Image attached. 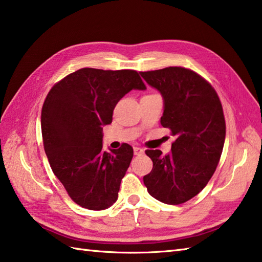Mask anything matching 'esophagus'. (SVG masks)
Returning <instances> with one entry per match:
<instances>
[{
  "instance_id": "1",
  "label": "esophagus",
  "mask_w": 262,
  "mask_h": 262,
  "mask_svg": "<svg viewBox=\"0 0 262 262\" xmlns=\"http://www.w3.org/2000/svg\"><path fill=\"white\" fill-rule=\"evenodd\" d=\"M133 151H135V155H141L145 152V150H143V149L140 147H135L133 148Z\"/></svg>"
}]
</instances>
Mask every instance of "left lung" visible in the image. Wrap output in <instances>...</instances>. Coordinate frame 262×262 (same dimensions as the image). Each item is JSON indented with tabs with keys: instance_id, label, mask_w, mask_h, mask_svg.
<instances>
[{
	"instance_id": "1",
	"label": "left lung",
	"mask_w": 262,
	"mask_h": 262,
	"mask_svg": "<svg viewBox=\"0 0 262 262\" xmlns=\"http://www.w3.org/2000/svg\"><path fill=\"white\" fill-rule=\"evenodd\" d=\"M140 73L162 94L161 123L175 138L167 155L146 150L154 166L143 183L155 199L181 205L205 188L220 163L226 135L223 106L211 84L190 69L168 67Z\"/></svg>"
}]
</instances>
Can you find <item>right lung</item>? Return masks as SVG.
Segmentation results:
<instances>
[{
  "instance_id": "1",
  "label": "right lung",
  "mask_w": 262,
  "mask_h": 262,
  "mask_svg": "<svg viewBox=\"0 0 262 262\" xmlns=\"http://www.w3.org/2000/svg\"><path fill=\"white\" fill-rule=\"evenodd\" d=\"M146 84L135 70L83 68L52 87L41 108V135L51 168L70 198L90 210L117 200L133 149L103 150V125L119 100Z\"/></svg>"
}]
</instances>
